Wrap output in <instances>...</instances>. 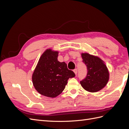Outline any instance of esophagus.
<instances>
[{"label": "esophagus", "mask_w": 129, "mask_h": 129, "mask_svg": "<svg viewBox=\"0 0 129 129\" xmlns=\"http://www.w3.org/2000/svg\"><path fill=\"white\" fill-rule=\"evenodd\" d=\"M74 72L75 73V74H76V75H77V69L76 68L75 69H74Z\"/></svg>", "instance_id": "obj_1"}]
</instances>
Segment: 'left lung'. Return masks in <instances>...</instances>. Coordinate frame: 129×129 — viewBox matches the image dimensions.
Masks as SVG:
<instances>
[{"mask_svg": "<svg viewBox=\"0 0 129 129\" xmlns=\"http://www.w3.org/2000/svg\"><path fill=\"white\" fill-rule=\"evenodd\" d=\"M82 62L87 69V76L80 81L82 87L89 92H97L106 85L109 74L107 66L98 57L82 54Z\"/></svg>", "mask_w": 129, "mask_h": 129, "instance_id": "left-lung-1", "label": "left lung"}]
</instances>
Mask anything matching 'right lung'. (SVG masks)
I'll list each match as a JSON object with an SVG mask.
<instances>
[{"mask_svg":"<svg viewBox=\"0 0 129 129\" xmlns=\"http://www.w3.org/2000/svg\"><path fill=\"white\" fill-rule=\"evenodd\" d=\"M58 52L47 49L40 57L32 76L34 88L40 94L55 97L63 91L69 78L75 74L65 62L57 60Z\"/></svg>","mask_w":129,"mask_h":129,"instance_id":"add662e5","label":"right lung"}]
</instances>
